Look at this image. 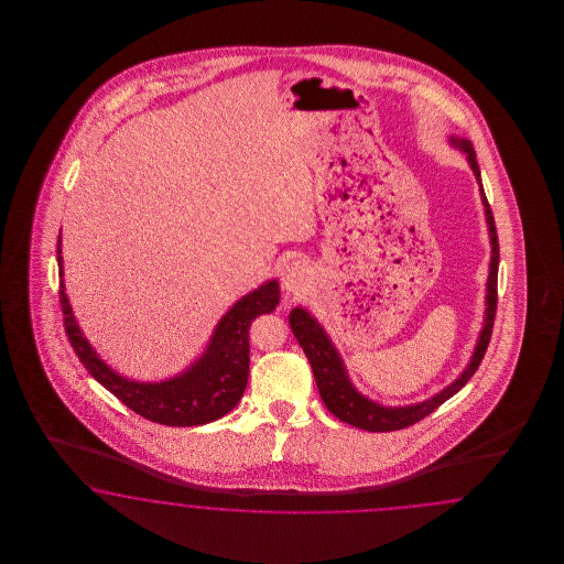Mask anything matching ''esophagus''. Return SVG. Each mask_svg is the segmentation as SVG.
Returning a JSON list of instances; mask_svg holds the SVG:
<instances>
[{"label":"esophagus","instance_id":"obj_1","mask_svg":"<svg viewBox=\"0 0 564 564\" xmlns=\"http://www.w3.org/2000/svg\"><path fill=\"white\" fill-rule=\"evenodd\" d=\"M312 283V269L304 260H291L283 271V290L302 295Z\"/></svg>","mask_w":564,"mask_h":564}]
</instances>
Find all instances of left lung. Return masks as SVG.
I'll return each mask as SVG.
<instances>
[{"mask_svg":"<svg viewBox=\"0 0 564 564\" xmlns=\"http://www.w3.org/2000/svg\"><path fill=\"white\" fill-rule=\"evenodd\" d=\"M453 144L459 147L467 154V161L471 165V170L478 177L479 186H481V177H479L478 161H476V151L471 147L469 140H457L453 138ZM481 203L486 208V219L490 225V239H492V262H490V276H488V310H486V323L484 330L479 335L478 347L474 351V358L469 361V366L451 387H446L443 393L432 397L430 401L411 405V408H380L372 401H368L366 397L351 387V382L347 380L345 368H343L341 358L337 356L333 343L328 341L325 330L321 325L307 314L306 310L295 307L291 310L290 325L297 343L302 345L307 361L312 366L314 380L318 387L321 399L325 401L326 408L337 415L345 424L368 430V432H393V430H403V427L413 426L420 420H424L432 411L438 410L444 401H448L453 394L459 393L463 387L467 384V380L476 375V370L481 364V359L486 356V349L492 339V328H495L496 304H498V234H496L495 217H492V208L488 205V198L481 188Z\"/></svg>","mask_w":564,"mask_h":564,"instance_id":"obj_1","label":"left lung"}]
</instances>
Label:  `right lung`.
Returning a JSON list of instances; mask_svg holds the SVG:
<instances>
[{"label": "right lung", "instance_id": "1", "mask_svg": "<svg viewBox=\"0 0 564 564\" xmlns=\"http://www.w3.org/2000/svg\"><path fill=\"white\" fill-rule=\"evenodd\" d=\"M59 254L62 236L57 238V264L62 276L64 271ZM279 297L281 291L276 281H269L267 285L241 297L238 304L223 316L205 356L198 359L188 372L165 382L144 384L121 378L97 358V354L86 343L72 316L64 281H59L64 328L69 345L74 347L88 375L97 382H101L109 393L116 394L126 408L142 415L144 420L171 427L203 426L219 420L238 405L241 394L246 391L250 372L248 330L257 316L273 312L279 304Z\"/></svg>", "mask_w": 564, "mask_h": 564}]
</instances>
